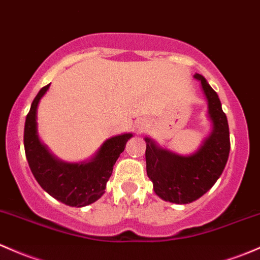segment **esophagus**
<instances>
[{"instance_id":"34e87169","label":"esophagus","mask_w":260,"mask_h":260,"mask_svg":"<svg viewBox=\"0 0 260 260\" xmlns=\"http://www.w3.org/2000/svg\"><path fill=\"white\" fill-rule=\"evenodd\" d=\"M136 128H137L138 132H142V131H144V124H143V123H138L137 127H136Z\"/></svg>"}]
</instances>
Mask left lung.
Listing matches in <instances>:
<instances>
[{
	"label": "left lung",
	"mask_w": 260,
	"mask_h": 260,
	"mask_svg": "<svg viewBox=\"0 0 260 260\" xmlns=\"http://www.w3.org/2000/svg\"><path fill=\"white\" fill-rule=\"evenodd\" d=\"M194 78L201 81L212 122V132L198 151L179 155L144 138L147 176L153 182V189L163 201L177 204L192 203L208 192L223 173L231 149L228 121L219 97L203 76L196 73Z\"/></svg>",
	"instance_id": "left-lung-1"
}]
</instances>
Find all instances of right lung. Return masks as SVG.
Listing matches in <instances>:
<instances>
[{
	"mask_svg": "<svg viewBox=\"0 0 260 260\" xmlns=\"http://www.w3.org/2000/svg\"><path fill=\"white\" fill-rule=\"evenodd\" d=\"M48 88L50 84L41 88L26 117L23 143L27 162L38 184L48 194L71 207L88 206L103 196L114 163L133 135L124 133L107 139L94 157L86 162L59 160L40 141L37 133V107Z\"/></svg>",
	"mask_w": 260,
	"mask_h": 260,
	"instance_id": "obj_1",
	"label": "right lung"
}]
</instances>
